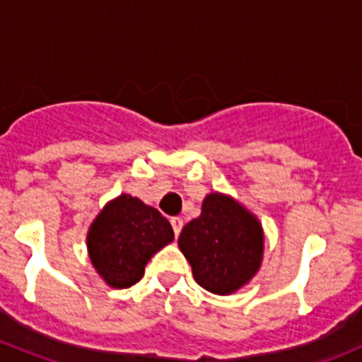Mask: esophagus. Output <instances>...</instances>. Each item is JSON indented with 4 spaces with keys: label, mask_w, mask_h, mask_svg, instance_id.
Returning <instances> with one entry per match:
<instances>
[{
    "label": "esophagus",
    "mask_w": 362,
    "mask_h": 362,
    "mask_svg": "<svg viewBox=\"0 0 362 362\" xmlns=\"http://www.w3.org/2000/svg\"><path fill=\"white\" fill-rule=\"evenodd\" d=\"M171 227H173V232H175V235H180V232H182V227H184V219L182 218H171Z\"/></svg>",
    "instance_id": "34e87169"
}]
</instances>
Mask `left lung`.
Segmentation results:
<instances>
[{
	"mask_svg": "<svg viewBox=\"0 0 362 362\" xmlns=\"http://www.w3.org/2000/svg\"><path fill=\"white\" fill-rule=\"evenodd\" d=\"M178 248L202 288L232 295L261 269L264 230L257 216L230 194L211 192L202 214L182 228Z\"/></svg>",
	"mask_w": 362,
	"mask_h": 362,
	"instance_id": "left-lung-1",
	"label": "left lung"
}]
</instances>
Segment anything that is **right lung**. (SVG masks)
Wrapping results in <instances>:
<instances>
[{"label":"right lung","mask_w":362,"mask_h":362,"mask_svg":"<svg viewBox=\"0 0 362 362\" xmlns=\"http://www.w3.org/2000/svg\"><path fill=\"white\" fill-rule=\"evenodd\" d=\"M173 239L170 221L157 209L123 192L90 223L87 252L105 284L124 289L143 279L148 261Z\"/></svg>","instance_id":"1"}]
</instances>
